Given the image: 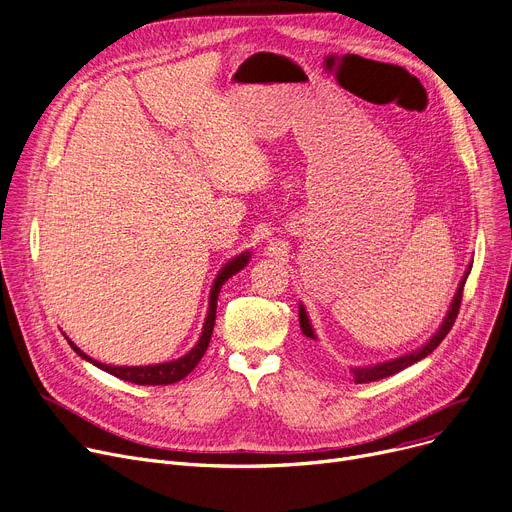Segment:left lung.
Listing matches in <instances>:
<instances>
[{
  "label": "left lung",
  "instance_id": "8db88e82",
  "mask_svg": "<svg viewBox=\"0 0 512 512\" xmlns=\"http://www.w3.org/2000/svg\"><path fill=\"white\" fill-rule=\"evenodd\" d=\"M471 266H473V262H469L465 275H462V279H460V283H458V287H456V291H454V298H452V302H450V306H448L446 316L442 319V325L437 327V331L427 339V342H425L423 346H419L417 350L406 352V354H402V356L389 358V360H383V362H377V364H367V367H352L350 371H352L354 383H371V381L385 379V377H389V375H396V373L408 369L410 364H415V362L427 358L437 346H440L442 339L448 335V331L452 329V325H454V321H456V314H458L460 300H462V287H465V281H467V277H469V273H471ZM298 306H300V310H298V312H300V329H302V333H304L308 339H314V342H316V333H314V329H312L310 316H308V312H306V308H304L302 302H300Z\"/></svg>",
  "mask_w": 512,
  "mask_h": 512
}]
</instances>
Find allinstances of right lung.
<instances>
[{
    "label": "right lung",
    "instance_id": "1",
    "mask_svg": "<svg viewBox=\"0 0 512 512\" xmlns=\"http://www.w3.org/2000/svg\"><path fill=\"white\" fill-rule=\"evenodd\" d=\"M252 258V252L246 250L237 254L235 258L227 260L223 264V269L218 271L212 287H210V296H208V310H206V319H204V327L200 333V339L196 342L187 354H183L181 358L175 360H168V362H158V364H145V367H114V364H104L100 360H93L91 356H87L83 350H79L75 344L70 342L72 350H75L83 360L91 362L93 367L102 369L118 379L129 381V383H137V385H170V383H177L181 379H185L193 369L198 367V362L202 360V356L208 350L210 344V337H212V329H214V319H216V300L218 294H221V287L225 285V281H229V277H233L235 273H239L243 266H246Z\"/></svg>",
    "mask_w": 512,
    "mask_h": 512
}]
</instances>
